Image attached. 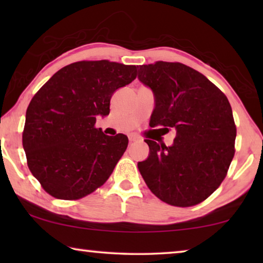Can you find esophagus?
I'll return each instance as SVG.
<instances>
[{"label": "esophagus", "instance_id": "esophagus-1", "mask_svg": "<svg viewBox=\"0 0 263 263\" xmlns=\"http://www.w3.org/2000/svg\"><path fill=\"white\" fill-rule=\"evenodd\" d=\"M128 140H130L131 142H133V141H139L141 139H140V137H138L136 135H130V136H128Z\"/></svg>", "mask_w": 263, "mask_h": 263}]
</instances>
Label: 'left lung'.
Returning <instances> with one entry per match:
<instances>
[{
    "label": "left lung",
    "mask_w": 263,
    "mask_h": 263,
    "mask_svg": "<svg viewBox=\"0 0 263 263\" xmlns=\"http://www.w3.org/2000/svg\"><path fill=\"white\" fill-rule=\"evenodd\" d=\"M138 68L139 81L154 95L149 126L176 131L171 146L146 139L149 154L138 169L161 201L196 205L220 185L234 157L237 128L230 102L210 80L180 62Z\"/></svg>",
    "instance_id": "left-lung-1"
}]
</instances>
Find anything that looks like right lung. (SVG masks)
Wrapping results in <instances>:
<instances>
[{
	"instance_id": "obj_1",
	"label": "right lung",
	"mask_w": 263,
	"mask_h": 263,
	"mask_svg": "<svg viewBox=\"0 0 263 263\" xmlns=\"http://www.w3.org/2000/svg\"><path fill=\"white\" fill-rule=\"evenodd\" d=\"M136 77V66L79 61L58 70L33 96L23 147L29 169L46 193L79 199L109 179L128 139L123 133L104 135L95 127L96 117L109 115L111 96Z\"/></svg>"
}]
</instances>
